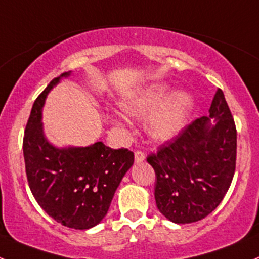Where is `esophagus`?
<instances>
[{"label":"esophagus","mask_w":259,"mask_h":259,"mask_svg":"<svg viewBox=\"0 0 259 259\" xmlns=\"http://www.w3.org/2000/svg\"><path fill=\"white\" fill-rule=\"evenodd\" d=\"M146 156L142 151H136L135 152V162L136 163H141V162L145 161Z\"/></svg>","instance_id":"1"}]
</instances>
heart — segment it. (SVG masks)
I'll list each match as a JSON object with an SVG mask.
<instances>
[{"label": "heart", "mask_w": 259, "mask_h": 259, "mask_svg": "<svg viewBox=\"0 0 259 259\" xmlns=\"http://www.w3.org/2000/svg\"><path fill=\"white\" fill-rule=\"evenodd\" d=\"M170 87L163 82H153L137 89L121 103L122 110L135 118H145L148 135L154 141L172 140L187 124L193 101L186 92L169 96Z\"/></svg>", "instance_id": "obj_1"}]
</instances>
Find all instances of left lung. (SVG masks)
<instances>
[{"label": "left lung", "instance_id": "left-lung-1", "mask_svg": "<svg viewBox=\"0 0 259 259\" xmlns=\"http://www.w3.org/2000/svg\"><path fill=\"white\" fill-rule=\"evenodd\" d=\"M209 117H199L147 157L156 172L154 198L159 212L178 225L212 213L227 193L237 156L234 119L218 89Z\"/></svg>", "mask_w": 259, "mask_h": 259}]
</instances>
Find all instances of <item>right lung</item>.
Segmentation results:
<instances>
[{
	"label": "right lung",
	"instance_id": "obj_1",
	"mask_svg": "<svg viewBox=\"0 0 259 259\" xmlns=\"http://www.w3.org/2000/svg\"><path fill=\"white\" fill-rule=\"evenodd\" d=\"M70 73L53 78L34 101L23 137V157L28 186L39 207L62 226L89 229L107 214L135 156L127 148L112 149L102 142L58 148L47 141L42 124L45 101Z\"/></svg>",
	"mask_w": 259,
	"mask_h": 259
}]
</instances>
